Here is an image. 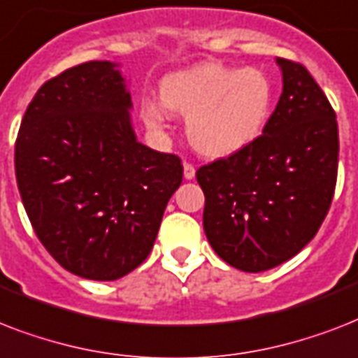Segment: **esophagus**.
I'll return each instance as SVG.
<instances>
[{
  "label": "esophagus",
  "instance_id": "esophagus-1",
  "mask_svg": "<svg viewBox=\"0 0 358 358\" xmlns=\"http://www.w3.org/2000/svg\"><path fill=\"white\" fill-rule=\"evenodd\" d=\"M184 178L185 180L195 178V167H193L191 163H184Z\"/></svg>",
  "mask_w": 358,
  "mask_h": 358
}]
</instances>
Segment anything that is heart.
Returning a JSON list of instances; mask_svg holds the SVG:
<instances>
[{
  "instance_id": "1",
  "label": "heart",
  "mask_w": 358,
  "mask_h": 358,
  "mask_svg": "<svg viewBox=\"0 0 358 358\" xmlns=\"http://www.w3.org/2000/svg\"><path fill=\"white\" fill-rule=\"evenodd\" d=\"M271 106V81L262 70L199 63L165 76L159 100L145 98L141 117L148 128L162 131L171 113L185 115L187 139L195 150L227 157L260 137Z\"/></svg>"
}]
</instances>
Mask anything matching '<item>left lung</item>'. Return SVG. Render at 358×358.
<instances>
[{
	"label": "left lung",
	"instance_id": "obj_1",
	"mask_svg": "<svg viewBox=\"0 0 358 358\" xmlns=\"http://www.w3.org/2000/svg\"><path fill=\"white\" fill-rule=\"evenodd\" d=\"M282 94L258 139L196 171L212 249L247 273L295 256L322 227L338 173V124L308 70L277 57Z\"/></svg>",
	"mask_w": 358,
	"mask_h": 358
}]
</instances>
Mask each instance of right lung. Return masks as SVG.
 Returning <instances> with one entry per match:
<instances>
[{"mask_svg":"<svg viewBox=\"0 0 358 358\" xmlns=\"http://www.w3.org/2000/svg\"><path fill=\"white\" fill-rule=\"evenodd\" d=\"M119 63L91 61L36 91L14 146L20 196L46 250L78 277L117 280L150 255L178 156L137 141Z\"/></svg>","mask_w":358,"mask_h":358,"instance_id":"right-lung-1","label":"right lung"}]
</instances>
